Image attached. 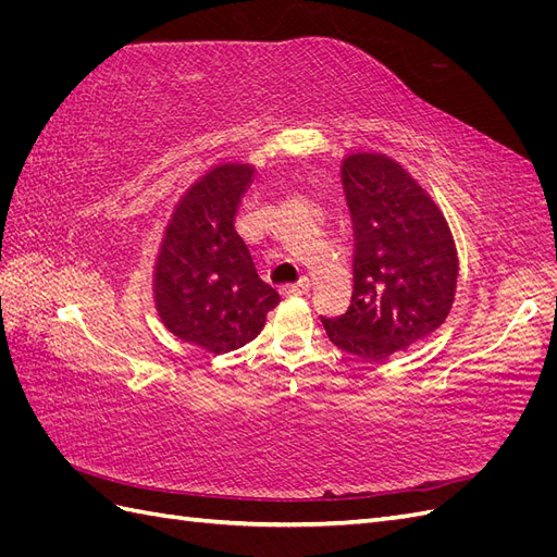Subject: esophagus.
Returning <instances> with one entry per match:
<instances>
[{"label": "esophagus", "instance_id": "34e87169", "mask_svg": "<svg viewBox=\"0 0 557 557\" xmlns=\"http://www.w3.org/2000/svg\"><path fill=\"white\" fill-rule=\"evenodd\" d=\"M309 288H311V281L305 276V278H299V283L290 285V288H285V293H290V295H309Z\"/></svg>", "mask_w": 557, "mask_h": 557}]
</instances>
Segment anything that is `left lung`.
Masks as SVG:
<instances>
[{
	"label": "left lung",
	"instance_id": "1",
	"mask_svg": "<svg viewBox=\"0 0 557 557\" xmlns=\"http://www.w3.org/2000/svg\"><path fill=\"white\" fill-rule=\"evenodd\" d=\"M342 183L356 232L352 297L346 313L320 323L350 356L383 360L444 323L458 250L444 213L395 160L352 153Z\"/></svg>",
	"mask_w": 557,
	"mask_h": 557
}]
</instances>
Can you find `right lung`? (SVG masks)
<instances>
[{
  "mask_svg": "<svg viewBox=\"0 0 557 557\" xmlns=\"http://www.w3.org/2000/svg\"><path fill=\"white\" fill-rule=\"evenodd\" d=\"M250 164H218L181 197L156 262V307L178 339L227 352L256 339L281 297L234 230Z\"/></svg>",
  "mask_w": 557,
  "mask_h": 557,
  "instance_id": "add662e5",
  "label": "right lung"
}]
</instances>
